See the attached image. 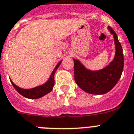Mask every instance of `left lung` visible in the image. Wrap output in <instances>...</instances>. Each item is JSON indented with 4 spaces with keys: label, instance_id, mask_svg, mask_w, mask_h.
I'll use <instances>...</instances> for the list:
<instances>
[{
    "label": "left lung",
    "instance_id": "8db88e82",
    "mask_svg": "<svg viewBox=\"0 0 134 134\" xmlns=\"http://www.w3.org/2000/svg\"><path fill=\"white\" fill-rule=\"evenodd\" d=\"M108 29L113 35L116 52L114 59L104 68L97 71L88 69L81 61H74L75 81L82 90L92 94H104L114 88L119 81L124 68V54L118 36L110 26Z\"/></svg>",
    "mask_w": 134,
    "mask_h": 134
}]
</instances>
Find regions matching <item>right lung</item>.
<instances>
[{
  "instance_id": "obj_1",
  "label": "right lung",
  "mask_w": 134,
  "mask_h": 134,
  "mask_svg": "<svg viewBox=\"0 0 134 134\" xmlns=\"http://www.w3.org/2000/svg\"><path fill=\"white\" fill-rule=\"evenodd\" d=\"M61 62H62V60L59 62L57 64V65L55 66V69H53V71H52V74L50 75L49 78L47 80V82H46L44 84L42 85L37 86V87H34V88H22L20 87H18L17 85L14 83L12 81V80H10V82L12 83V85H13V87H14L15 89L18 91V93H20L22 96L26 97L27 98H30V99H37V98H40L41 97H43L46 94H48L49 92H50L51 91L53 90V86H54L55 81H54V75L55 71H57V69H58V67H59V65H61Z\"/></svg>"
}]
</instances>
